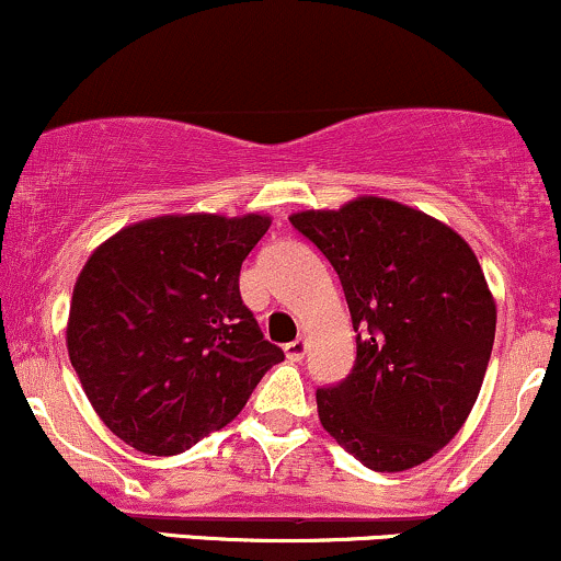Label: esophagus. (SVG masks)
<instances>
[{"label":"esophagus","mask_w":561,"mask_h":561,"mask_svg":"<svg viewBox=\"0 0 561 561\" xmlns=\"http://www.w3.org/2000/svg\"><path fill=\"white\" fill-rule=\"evenodd\" d=\"M306 353H308V340H295L289 342V345H285V355L293 363H300L302 357H306Z\"/></svg>","instance_id":"1"}]
</instances>
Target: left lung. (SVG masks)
Wrapping results in <instances>:
<instances>
[{
	"label": "left lung",
	"mask_w": 561,
	"mask_h": 561,
	"mask_svg": "<svg viewBox=\"0 0 561 561\" xmlns=\"http://www.w3.org/2000/svg\"><path fill=\"white\" fill-rule=\"evenodd\" d=\"M289 221L340 274L357 332L353 374L316 391L321 426L376 473L431 460L468 421L494 347L496 302L473 248L379 195Z\"/></svg>",
	"instance_id": "8db88e82"
}]
</instances>
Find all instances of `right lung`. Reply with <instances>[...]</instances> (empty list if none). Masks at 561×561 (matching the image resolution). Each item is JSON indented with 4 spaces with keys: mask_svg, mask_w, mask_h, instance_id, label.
<instances>
[{
    "mask_svg": "<svg viewBox=\"0 0 561 561\" xmlns=\"http://www.w3.org/2000/svg\"><path fill=\"white\" fill-rule=\"evenodd\" d=\"M272 216L164 214L88 255L67 319V353L114 436L180 455L240 415L285 353L240 298V266Z\"/></svg>",
    "mask_w": 561,
    "mask_h": 561,
    "instance_id": "right-lung-1",
    "label": "right lung"
}]
</instances>
